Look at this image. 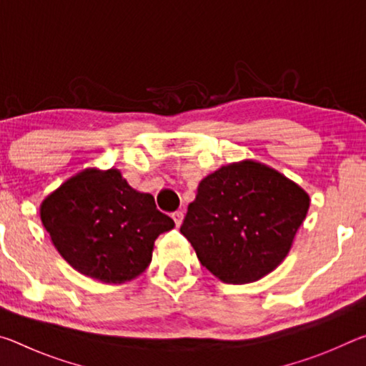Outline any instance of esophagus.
Returning a JSON list of instances; mask_svg holds the SVG:
<instances>
[{
  "instance_id": "34e87169",
  "label": "esophagus",
  "mask_w": 366,
  "mask_h": 366,
  "mask_svg": "<svg viewBox=\"0 0 366 366\" xmlns=\"http://www.w3.org/2000/svg\"><path fill=\"white\" fill-rule=\"evenodd\" d=\"M172 219H174V222H176V226L179 227L182 224V221H184V212H176V213H172Z\"/></svg>"
}]
</instances>
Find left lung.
<instances>
[{"label":"left lung","instance_id":"left-lung-1","mask_svg":"<svg viewBox=\"0 0 366 366\" xmlns=\"http://www.w3.org/2000/svg\"><path fill=\"white\" fill-rule=\"evenodd\" d=\"M308 208V194L294 181L245 159L198 184L181 234L218 280L249 284L282 263Z\"/></svg>","mask_w":366,"mask_h":366}]
</instances>
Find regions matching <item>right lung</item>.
<instances>
[{
	"mask_svg": "<svg viewBox=\"0 0 366 366\" xmlns=\"http://www.w3.org/2000/svg\"><path fill=\"white\" fill-rule=\"evenodd\" d=\"M40 218L74 269L107 284L142 274L154 240L174 227L150 194L134 190L114 168H89L67 179L41 202Z\"/></svg>",
	"mask_w": 366,
	"mask_h": 366,
	"instance_id": "right-lung-1",
	"label": "right lung"
}]
</instances>
